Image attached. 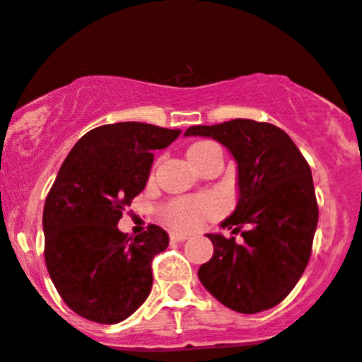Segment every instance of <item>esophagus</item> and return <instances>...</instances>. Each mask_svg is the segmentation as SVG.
Wrapping results in <instances>:
<instances>
[{
    "instance_id": "esophagus-1",
    "label": "esophagus",
    "mask_w": 362,
    "mask_h": 362,
    "mask_svg": "<svg viewBox=\"0 0 362 362\" xmlns=\"http://www.w3.org/2000/svg\"><path fill=\"white\" fill-rule=\"evenodd\" d=\"M170 240L171 242H184V240H187V235L177 233V231H171V233H170Z\"/></svg>"
}]
</instances>
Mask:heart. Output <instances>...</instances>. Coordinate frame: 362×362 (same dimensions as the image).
I'll use <instances>...</instances> for the list:
<instances>
[{
  "label": "heart",
  "mask_w": 362,
  "mask_h": 362,
  "mask_svg": "<svg viewBox=\"0 0 362 362\" xmlns=\"http://www.w3.org/2000/svg\"><path fill=\"white\" fill-rule=\"evenodd\" d=\"M212 146L214 143L210 141L194 143L187 150L189 160L194 164ZM217 210H219V203L214 198H206V196H203V198H177L168 202L160 209V217L171 228H177V230H192V228L198 226L199 221L214 216Z\"/></svg>",
  "instance_id": "obj_1"
}]
</instances>
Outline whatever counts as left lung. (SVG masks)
Wrapping results in <instances>:
<instances>
[{
	"instance_id": "left-lung-1",
	"label": "left lung",
	"mask_w": 362,
	"mask_h": 362,
	"mask_svg": "<svg viewBox=\"0 0 362 362\" xmlns=\"http://www.w3.org/2000/svg\"><path fill=\"white\" fill-rule=\"evenodd\" d=\"M185 136L223 143L237 160L238 203L221 226L235 237L209 233L214 256L198 278L230 310L259 313L293 290L313 247L318 205L310 164L285 131L267 122L237 120L194 125Z\"/></svg>"
}]
</instances>
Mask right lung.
I'll use <instances>...</instances> for the list:
<instances>
[{
	"label": "right lung",
	"mask_w": 362,
	"mask_h": 362,
	"mask_svg": "<svg viewBox=\"0 0 362 362\" xmlns=\"http://www.w3.org/2000/svg\"><path fill=\"white\" fill-rule=\"evenodd\" d=\"M178 134L139 122L100 125L63 160L44 205V258L59 297L79 317L118 324L148 297L152 259L170 237L148 224L132 238L117 224L145 189L153 150Z\"/></svg>",
	"instance_id": "1"
}]
</instances>
